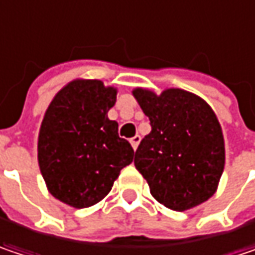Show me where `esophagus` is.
Returning a JSON list of instances; mask_svg holds the SVG:
<instances>
[{
	"label": "esophagus",
	"mask_w": 255,
	"mask_h": 255,
	"mask_svg": "<svg viewBox=\"0 0 255 255\" xmlns=\"http://www.w3.org/2000/svg\"><path fill=\"white\" fill-rule=\"evenodd\" d=\"M139 142H140V136H139V135H135V136L130 139V143H132V148H133V149H136Z\"/></svg>",
	"instance_id": "34e87169"
}]
</instances>
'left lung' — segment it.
I'll return each instance as SVG.
<instances>
[{"instance_id": "obj_1", "label": "left lung", "mask_w": 255, "mask_h": 255, "mask_svg": "<svg viewBox=\"0 0 255 255\" xmlns=\"http://www.w3.org/2000/svg\"><path fill=\"white\" fill-rule=\"evenodd\" d=\"M133 96L151 122L135 152V167L151 194L177 212L206 202L225 165L222 129L209 104L180 88L159 96L136 88Z\"/></svg>"}]
</instances>
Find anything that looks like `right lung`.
<instances>
[{
  "label": "right lung",
  "instance_id": "right-lung-1",
  "mask_svg": "<svg viewBox=\"0 0 255 255\" xmlns=\"http://www.w3.org/2000/svg\"><path fill=\"white\" fill-rule=\"evenodd\" d=\"M116 94L99 80H75L46 110L37 142L40 173L50 194L72 208L99 203L133 161V148L119 136L118 122L107 118Z\"/></svg>",
  "mask_w": 255,
  "mask_h": 255
}]
</instances>
